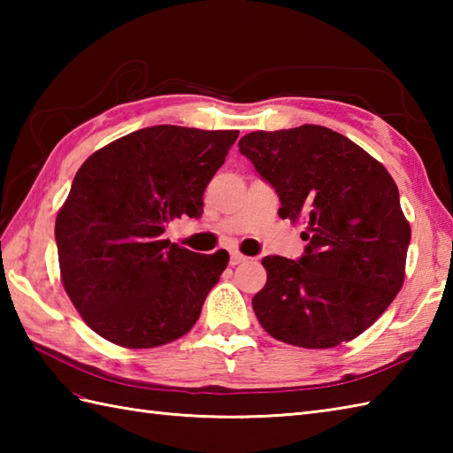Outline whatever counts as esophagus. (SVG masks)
I'll return each instance as SVG.
<instances>
[{
    "instance_id": "esophagus-1",
    "label": "esophagus",
    "mask_w": 453,
    "mask_h": 453,
    "mask_svg": "<svg viewBox=\"0 0 453 453\" xmlns=\"http://www.w3.org/2000/svg\"><path fill=\"white\" fill-rule=\"evenodd\" d=\"M249 258L245 257V255H242V253H237V251H234L232 255H229V265H242V263H247Z\"/></svg>"
}]
</instances>
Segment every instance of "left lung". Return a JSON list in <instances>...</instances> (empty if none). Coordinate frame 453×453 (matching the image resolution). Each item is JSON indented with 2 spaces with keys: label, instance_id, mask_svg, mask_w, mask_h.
Returning <instances> with one entry per match:
<instances>
[{
  "label": "left lung",
  "instance_id": "1",
  "mask_svg": "<svg viewBox=\"0 0 453 453\" xmlns=\"http://www.w3.org/2000/svg\"><path fill=\"white\" fill-rule=\"evenodd\" d=\"M239 151L280 198V218L303 221L305 253L263 258L253 297L263 329L302 349L356 339L395 300L405 280L411 226L388 169L331 128L251 132Z\"/></svg>",
  "mask_w": 453,
  "mask_h": 453
}]
</instances>
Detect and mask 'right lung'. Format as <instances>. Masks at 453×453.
<instances>
[{"instance_id": "1", "label": "right lung", "mask_w": 453, "mask_h": 453, "mask_svg": "<svg viewBox=\"0 0 453 453\" xmlns=\"http://www.w3.org/2000/svg\"><path fill=\"white\" fill-rule=\"evenodd\" d=\"M237 130L142 128L95 151L56 218L65 294L91 329L124 349L177 341L229 255L192 253L163 239L169 221L202 216V196Z\"/></svg>"}]
</instances>
